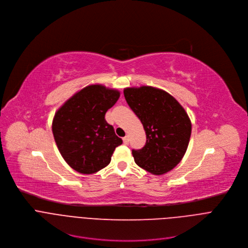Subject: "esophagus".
<instances>
[{"mask_svg": "<svg viewBox=\"0 0 248 248\" xmlns=\"http://www.w3.org/2000/svg\"><path fill=\"white\" fill-rule=\"evenodd\" d=\"M129 140H130V137H129L128 135L123 138V142H124L125 144H128V143H129Z\"/></svg>", "mask_w": 248, "mask_h": 248, "instance_id": "esophagus-1", "label": "esophagus"}]
</instances>
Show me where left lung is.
<instances>
[{"label":"left lung","instance_id":"left-lung-1","mask_svg":"<svg viewBox=\"0 0 248 248\" xmlns=\"http://www.w3.org/2000/svg\"><path fill=\"white\" fill-rule=\"evenodd\" d=\"M127 104L146 135L141 150H133L135 162L154 175L171 171L185 155L191 123L184 108L167 92L151 86L124 89Z\"/></svg>","mask_w":248,"mask_h":248}]
</instances>
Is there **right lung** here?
Instances as JSON below:
<instances>
[{
    "label": "right lung",
    "instance_id": "obj_1",
    "mask_svg": "<svg viewBox=\"0 0 248 248\" xmlns=\"http://www.w3.org/2000/svg\"><path fill=\"white\" fill-rule=\"evenodd\" d=\"M119 96L117 90L90 85L56 112L52 126L54 138L62 156L75 171L93 174L110 163L122 140L105 116Z\"/></svg>",
    "mask_w": 248,
    "mask_h": 248
}]
</instances>
